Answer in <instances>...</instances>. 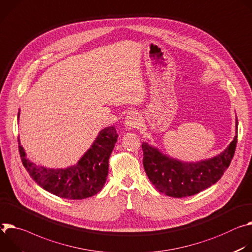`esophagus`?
I'll use <instances>...</instances> for the list:
<instances>
[{
  "label": "esophagus",
  "instance_id": "34e87169",
  "mask_svg": "<svg viewBox=\"0 0 252 252\" xmlns=\"http://www.w3.org/2000/svg\"><path fill=\"white\" fill-rule=\"evenodd\" d=\"M140 121V116L136 111H130L125 118V126L127 129H133L139 125Z\"/></svg>",
  "mask_w": 252,
  "mask_h": 252
}]
</instances>
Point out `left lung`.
I'll return each mask as SVG.
<instances>
[{"label": "left lung", "mask_w": 252, "mask_h": 252, "mask_svg": "<svg viewBox=\"0 0 252 252\" xmlns=\"http://www.w3.org/2000/svg\"><path fill=\"white\" fill-rule=\"evenodd\" d=\"M237 124L236 121V129ZM236 144L237 134L229 146L216 157L196 163H184L163 155L143 142V166L158 191L177 198L191 196L215 184L222 177L234 156Z\"/></svg>", "instance_id": "1"}]
</instances>
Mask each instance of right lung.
Segmentation results:
<instances>
[{
  "instance_id": "right-lung-1",
  "label": "right lung",
  "mask_w": 252,
  "mask_h": 252,
  "mask_svg": "<svg viewBox=\"0 0 252 252\" xmlns=\"http://www.w3.org/2000/svg\"><path fill=\"white\" fill-rule=\"evenodd\" d=\"M117 138L115 127L103 129L78 164L66 169H49L30 162L20 142L19 152L26 170L43 189L62 198L80 200L93 196L103 188L108 175L109 157Z\"/></svg>"
}]
</instances>
